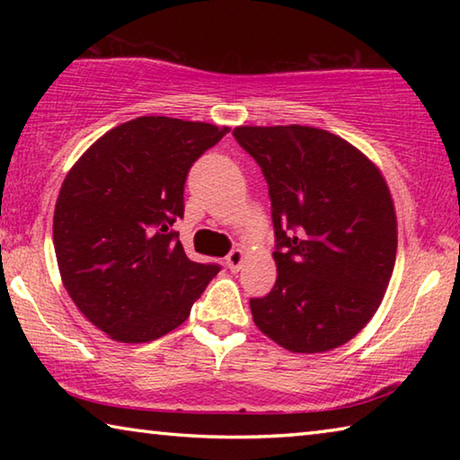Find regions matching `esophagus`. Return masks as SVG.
I'll use <instances>...</instances> for the list:
<instances>
[{
	"label": "esophagus",
	"mask_w": 460,
	"mask_h": 460,
	"mask_svg": "<svg viewBox=\"0 0 460 460\" xmlns=\"http://www.w3.org/2000/svg\"><path fill=\"white\" fill-rule=\"evenodd\" d=\"M243 252L241 249H233V252H229L227 258H225V263H227V268L235 274V271L241 270V266H243Z\"/></svg>",
	"instance_id": "1"
}]
</instances>
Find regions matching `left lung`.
I'll return each mask as SVG.
<instances>
[{
	"mask_svg": "<svg viewBox=\"0 0 460 460\" xmlns=\"http://www.w3.org/2000/svg\"><path fill=\"white\" fill-rule=\"evenodd\" d=\"M268 182L278 279L253 323L292 353L351 341L376 314L398 249L387 184L339 136L308 126L235 128Z\"/></svg>",
	"mask_w": 460,
	"mask_h": 460,
	"instance_id": "left-lung-1",
	"label": "left lung"
}]
</instances>
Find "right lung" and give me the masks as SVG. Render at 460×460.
<instances>
[{
    "instance_id": "add662e5",
    "label": "right lung",
    "mask_w": 460,
    "mask_h": 460,
    "mask_svg": "<svg viewBox=\"0 0 460 460\" xmlns=\"http://www.w3.org/2000/svg\"><path fill=\"white\" fill-rule=\"evenodd\" d=\"M211 123L147 115L107 131L66 174L54 208V252L68 296L121 342L164 337L190 314L219 263L186 258L190 166L225 136Z\"/></svg>"
}]
</instances>
